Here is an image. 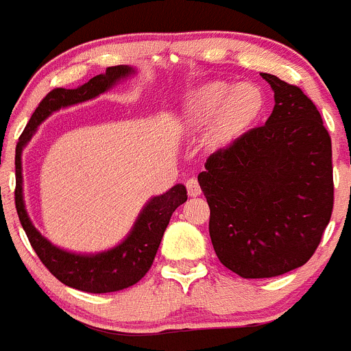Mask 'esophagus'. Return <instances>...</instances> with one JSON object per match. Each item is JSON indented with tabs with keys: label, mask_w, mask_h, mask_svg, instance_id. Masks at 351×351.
<instances>
[{
	"label": "esophagus",
	"mask_w": 351,
	"mask_h": 351,
	"mask_svg": "<svg viewBox=\"0 0 351 351\" xmlns=\"http://www.w3.org/2000/svg\"><path fill=\"white\" fill-rule=\"evenodd\" d=\"M185 186H186V192H189V195H191V197H197V195H201V186H199V182L195 178L186 180Z\"/></svg>",
	"instance_id": "esophagus-1"
}]
</instances>
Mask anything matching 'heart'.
<instances>
[{
    "label": "heart",
    "instance_id": "heart-1",
    "mask_svg": "<svg viewBox=\"0 0 351 351\" xmlns=\"http://www.w3.org/2000/svg\"><path fill=\"white\" fill-rule=\"evenodd\" d=\"M263 95L253 84L213 81L195 88L183 104L185 119L194 126L209 124V140L227 145L244 133L260 116Z\"/></svg>",
    "mask_w": 351,
    "mask_h": 351
}]
</instances>
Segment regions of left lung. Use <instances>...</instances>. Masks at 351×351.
<instances>
[{
	"label": "left lung",
	"instance_id": "1",
	"mask_svg": "<svg viewBox=\"0 0 351 351\" xmlns=\"http://www.w3.org/2000/svg\"><path fill=\"white\" fill-rule=\"evenodd\" d=\"M261 77L275 98L267 123L213 152L197 176L216 256L244 279L303 267L334 206L332 145L315 104L296 84Z\"/></svg>",
	"mask_w": 351,
	"mask_h": 351
}]
</instances>
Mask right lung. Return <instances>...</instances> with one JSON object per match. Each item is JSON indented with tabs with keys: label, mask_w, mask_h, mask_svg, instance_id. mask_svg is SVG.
<instances>
[{
	"label": "right lung",
	"mask_w": 351,
	"mask_h": 351,
	"mask_svg": "<svg viewBox=\"0 0 351 351\" xmlns=\"http://www.w3.org/2000/svg\"><path fill=\"white\" fill-rule=\"evenodd\" d=\"M131 72L133 69L128 65H116V67H107L106 74L91 77L88 83L76 90H65V88L51 90L39 101L38 109L34 110L27 126L22 131L15 149V208L22 228L25 230L32 250L36 251L41 263L50 270V274L55 275L65 286L84 293H114V291L126 289L142 279L152 267L160 239L165 235L171 215L180 204L186 201V189L183 185H175L166 194L150 199L123 244L106 253L83 256L55 247L31 223L22 197L21 154L25 143L34 135L38 124L47 119L51 112L98 97L116 84L121 77L130 76Z\"/></svg>",
	"instance_id": "right-lung-1"
}]
</instances>
